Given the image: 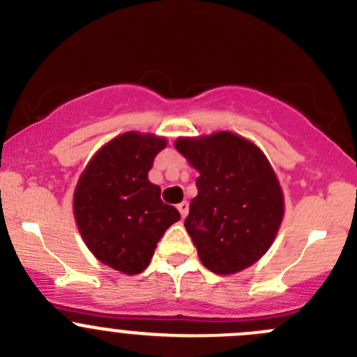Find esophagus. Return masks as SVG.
<instances>
[{"label":"esophagus","instance_id":"1","mask_svg":"<svg viewBox=\"0 0 357 357\" xmlns=\"http://www.w3.org/2000/svg\"><path fill=\"white\" fill-rule=\"evenodd\" d=\"M176 208H178V212H181L182 217H185V215H188V212H189V203L188 202L178 203V205H176Z\"/></svg>","mask_w":357,"mask_h":357}]
</instances>
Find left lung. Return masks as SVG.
I'll list each match as a JSON object with an SVG mask.
<instances>
[{"label":"left lung","mask_w":357,"mask_h":357,"mask_svg":"<svg viewBox=\"0 0 357 357\" xmlns=\"http://www.w3.org/2000/svg\"><path fill=\"white\" fill-rule=\"evenodd\" d=\"M199 172L185 229L202 263L231 275L256 263L273 243L284 217V195L257 145L229 131L178 138L175 144Z\"/></svg>","instance_id":"left-lung-1"}]
</instances>
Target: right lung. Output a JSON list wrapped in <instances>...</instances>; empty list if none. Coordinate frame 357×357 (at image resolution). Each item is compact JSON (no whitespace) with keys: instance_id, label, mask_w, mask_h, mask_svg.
I'll return each instance as SVG.
<instances>
[{"instance_id":"1","label":"right lung","mask_w":357,"mask_h":357,"mask_svg":"<svg viewBox=\"0 0 357 357\" xmlns=\"http://www.w3.org/2000/svg\"><path fill=\"white\" fill-rule=\"evenodd\" d=\"M166 140L137 131L119 135L100 149L80 175L73 213L87 249L126 275L142 273L165 231L181 219L149 182L154 158Z\"/></svg>"}]
</instances>
